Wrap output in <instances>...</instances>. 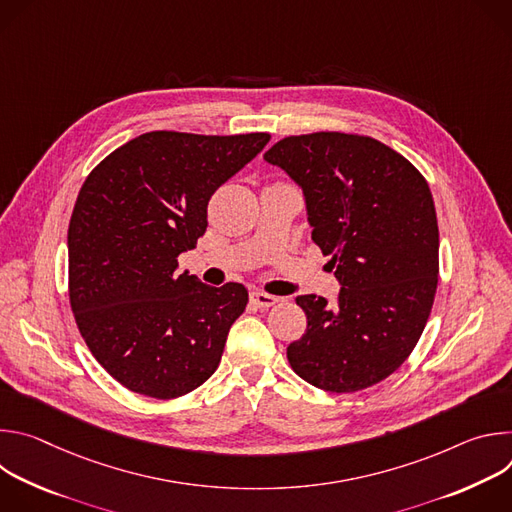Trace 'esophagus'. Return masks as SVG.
Segmentation results:
<instances>
[{
	"instance_id": "1",
	"label": "esophagus",
	"mask_w": 512,
	"mask_h": 512,
	"mask_svg": "<svg viewBox=\"0 0 512 512\" xmlns=\"http://www.w3.org/2000/svg\"><path fill=\"white\" fill-rule=\"evenodd\" d=\"M251 302L257 308H269V306H273L277 302V298L271 296V294H265V291H261V289H253L251 291Z\"/></svg>"
}]
</instances>
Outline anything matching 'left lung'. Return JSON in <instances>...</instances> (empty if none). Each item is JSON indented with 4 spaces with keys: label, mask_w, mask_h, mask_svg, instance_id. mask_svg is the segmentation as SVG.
<instances>
[{
    "label": "left lung",
    "mask_w": 512,
    "mask_h": 512,
    "mask_svg": "<svg viewBox=\"0 0 512 512\" xmlns=\"http://www.w3.org/2000/svg\"><path fill=\"white\" fill-rule=\"evenodd\" d=\"M263 160L302 188L312 239L342 285L334 304L296 298L308 326L287 346L291 369L330 393L381 383L415 348L437 289L425 178L389 145L338 131L283 137Z\"/></svg>",
    "instance_id": "8db88e82"
}]
</instances>
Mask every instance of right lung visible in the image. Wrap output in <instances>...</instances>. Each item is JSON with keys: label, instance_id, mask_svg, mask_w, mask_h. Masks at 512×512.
<instances>
[{"label": "right lung", "instance_id": "1", "mask_svg": "<svg viewBox=\"0 0 512 512\" xmlns=\"http://www.w3.org/2000/svg\"><path fill=\"white\" fill-rule=\"evenodd\" d=\"M269 139L150 131L85 180L68 225L70 308L93 356L129 391L174 399L216 371L249 294L180 273L178 255L204 235L216 188Z\"/></svg>", "mask_w": 512, "mask_h": 512}]
</instances>
